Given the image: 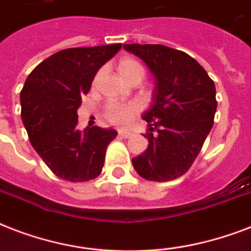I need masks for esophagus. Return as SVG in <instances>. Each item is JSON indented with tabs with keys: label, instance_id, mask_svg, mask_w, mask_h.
<instances>
[{
	"label": "esophagus",
	"instance_id": "1",
	"mask_svg": "<svg viewBox=\"0 0 251 251\" xmlns=\"http://www.w3.org/2000/svg\"><path fill=\"white\" fill-rule=\"evenodd\" d=\"M118 135L122 138H129L133 135V133H131V131H129V130H118Z\"/></svg>",
	"mask_w": 251,
	"mask_h": 251
}]
</instances>
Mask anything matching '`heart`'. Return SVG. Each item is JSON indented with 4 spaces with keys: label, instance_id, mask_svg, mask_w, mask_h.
<instances>
[{
    "label": "heart",
    "instance_id": "1",
    "mask_svg": "<svg viewBox=\"0 0 251 251\" xmlns=\"http://www.w3.org/2000/svg\"><path fill=\"white\" fill-rule=\"evenodd\" d=\"M118 73L120 75L126 80V82H131V80H142L145 76V69L137 60L125 57L118 62ZM139 105L135 102L131 104H109L106 106V117L110 122L118 124V125H124L133 118L135 113H138Z\"/></svg>",
    "mask_w": 251,
    "mask_h": 251
}]
</instances>
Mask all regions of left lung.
Instances as JSON below:
<instances>
[{"label":"left lung","mask_w":251,"mask_h":251,"mask_svg":"<svg viewBox=\"0 0 251 251\" xmlns=\"http://www.w3.org/2000/svg\"><path fill=\"white\" fill-rule=\"evenodd\" d=\"M139 57L155 82L152 101L142 117L149 124V146L134 157V169L150 181H171L194 163L214 125V80L197 61L160 44H125Z\"/></svg>","instance_id":"8db88e82"}]
</instances>
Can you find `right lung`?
Here are the masks:
<instances>
[{
    "instance_id": "1",
    "label": "right lung",
    "mask_w": 251,
    "mask_h": 251,
    "mask_svg": "<svg viewBox=\"0 0 251 251\" xmlns=\"http://www.w3.org/2000/svg\"><path fill=\"white\" fill-rule=\"evenodd\" d=\"M121 44L69 48L33 69L21 91L22 121L29 142L60 178L83 182L96 178L106 147L117 131L99 126L76 129V110L96 73Z\"/></svg>"
}]
</instances>
